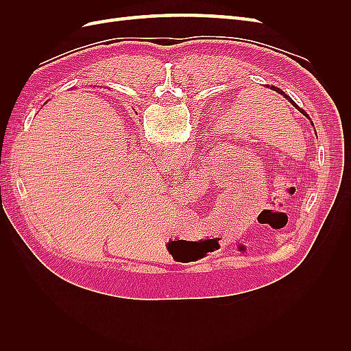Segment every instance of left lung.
Segmentation results:
<instances>
[{
    "mask_svg": "<svg viewBox=\"0 0 351 351\" xmlns=\"http://www.w3.org/2000/svg\"><path fill=\"white\" fill-rule=\"evenodd\" d=\"M265 88H268V89H272L274 92H277V93H280V95H281V97H284V98H285L287 101H289V102H290V104L293 105V107H294V108H297V110H299V111H300V112H302V114H303L304 117H307V119H309V120H311V117L306 114V111H304L303 108H300V107H299V105H297V104H295V102H294V101H293V99H291V98L289 97V95H287V93H285L284 90H281V89H280V88H277V86H269V84H265ZM311 124L313 125V123H312V121H311ZM315 133H316V130H315Z\"/></svg>",
    "mask_w": 351,
    "mask_h": 351,
    "instance_id": "obj_1",
    "label": "left lung"
}]
</instances>
